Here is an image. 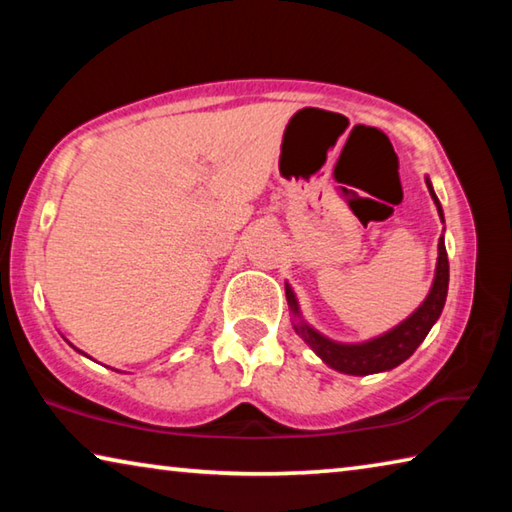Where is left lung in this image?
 <instances>
[{
  "instance_id": "left-lung-1",
  "label": "left lung",
  "mask_w": 512,
  "mask_h": 512,
  "mask_svg": "<svg viewBox=\"0 0 512 512\" xmlns=\"http://www.w3.org/2000/svg\"><path fill=\"white\" fill-rule=\"evenodd\" d=\"M429 194L433 203L438 207L440 219H443V207L438 203V196L433 194V187L427 178ZM447 287H449V262H447V250H445V239L440 237L438 241V264H436V277H433V287L429 291L427 300L413 311V314L404 320V323L397 325L391 332L384 336H377L368 343L359 345H343L325 339L323 334H318L316 329H311L307 323L298 320L293 329H296L298 336H302L311 350H314L320 359H323L327 366H332L339 372H348V375H372V372H384L395 366H400L411 354L418 350V345L424 341V336L429 334L433 323L443 314L445 300H447ZM287 302L291 311L300 316L296 296H293L291 287H287Z\"/></svg>"
}]
</instances>
